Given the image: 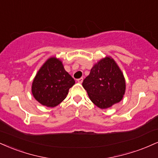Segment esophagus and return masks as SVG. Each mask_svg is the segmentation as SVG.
<instances>
[{"label": "esophagus", "instance_id": "34e87169", "mask_svg": "<svg viewBox=\"0 0 158 158\" xmlns=\"http://www.w3.org/2000/svg\"><path fill=\"white\" fill-rule=\"evenodd\" d=\"M77 81H78V82H79V83H80V84H81V83H82V81H83V78H79V79H77Z\"/></svg>", "mask_w": 158, "mask_h": 158}]
</instances>
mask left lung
I'll return each instance as SVG.
<instances>
[{"instance_id": "1", "label": "left lung", "mask_w": 158, "mask_h": 158, "mask_svg": "<svg viewBox=\"0 0 158 158\" xmlns=\"http://www.w3.org/2000/svg\"><path fill=\"white\" fill-rule=\"evenodd\" d=\"M82 86L95 105L101 109H107L122 100L126 81L115 60L106 56L91 68Z\"/></svg>"}]
</instances>
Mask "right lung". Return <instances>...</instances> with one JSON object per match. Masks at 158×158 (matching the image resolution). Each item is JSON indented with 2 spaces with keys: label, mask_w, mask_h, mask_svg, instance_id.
Listing matches in <instances>:
<instances>
[{
  "label": "right lung",
  "mask_w": 158,
  "mask_h": 158,
  "mask_svg": "<svg viewBox=\"0 0 158 158\" xmlns=\"http://www.w3.org/2000/svg\"><path fill=\"white\" fill-rule=\"evenodd\" d=\"M74 84L75 81L64 70L62 61L51 57L36 74L31 92L39 103L54 107L66 98L68 90Z\"/></svg>",
  "instance_id": "1"
}]
</instances>
